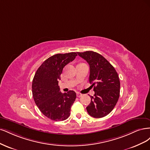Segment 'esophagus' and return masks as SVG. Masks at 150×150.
<instances>
[{
  "instance_id": "34e87169",
  "label": "esophagus",
  "mask_w": 150,
  "mask_h": 150,
  "mask_svg": "<svg viewBox=\"0 0 150 150\" xmlns=\"http://www.w3.org/2000/svg\"><path fill=\"white\" fill-rule=\"evenodd\" d=\"M82 96V94H81V93H76V96L77 97H80V96Z\"/></svg>"
}]
</instances>
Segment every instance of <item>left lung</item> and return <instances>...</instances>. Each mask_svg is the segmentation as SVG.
I'll return each mask as SVG.
<instances>
[{"label": "left lung", "instance_id": "8db88e82", "mask_svg": "<svg viewBox=\"0 0 150 150\" xmlns=\"http://www.w3.org/2000/svg\"><path fill=\"white\" fill-rule=\"evenodd\" d=\"M90 65L89 81L95 95L86 107L88 114L99 118L108 115L117 104L120 96V82L117 71L110 63L93 51L77 52Z\"/></svg>", "mask_w": 150, "mask_h": 150}]
</instances>
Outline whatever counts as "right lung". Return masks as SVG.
Here are the masks:
<instances>
[{"instance_id":"1","label":"right lung","mask_w":150,"mask_h":150,"mask_svg":"<svg viewBox=\"0 0 150 150\" xmlns=\"http://www.w3.org/2000/svg\"><path fill=\"white\" fill-rule=\"evenodd\" d=\"M76 53L58 54L43 62L36 71L32 81L33 100L40 112L52 120L63 121L68 118L76 93L70 90L62 93L59 80L64 67L73 61Z\"/></svg>"}]
</instances>
